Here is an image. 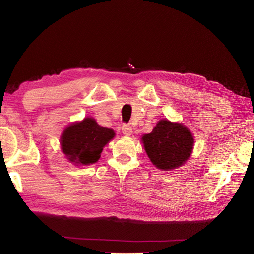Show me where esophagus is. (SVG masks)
<instances>
[{"instance_id":"obj_1","label":"esophagus","mask_w":254,"mask_h":254,"mask_svg":"<svg viewBox=\"0 0 254 254\" xmlns=\"http://www.w3.org/2000/svg\"><path fill=\"white\" fill-rule=\"evenodd\" d=\"M121 130H122V133H124L126 136H129V135H132V133H133V129H132V127H130L128 125H124L121 127Z\"/></svg>"}]
</instances>
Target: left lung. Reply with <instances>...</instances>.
I'll return each mask as SVG.
<instances>
[{"label": "left lung", "mask_w": 254, "mask_h": 254, "mask_svg": "<svg viewBox=\"0 0 254 254\" xmlns=\"http://www.w3.org/2000/svg\"><path fill=\"white\" fill-rule=\"evenodd\" d=\"M141 140L152 163L163 171L183 165L190 157L194 142L189 128L166 119L159 121L152 133L144 134Z\"/></svg>", "instance_id": "obj_1"}]
</instances>
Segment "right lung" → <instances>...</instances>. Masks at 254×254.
Returning <instances> with one entry per match:
<instances>
[{
	"instance_id": "right-lung-1",
	"label": "right lung",
	"mask_w": 254,
	"mask_h": 254,
	"mask_svg": "<svg viewBox=\"0 0 254 254\" xmlns=\"http://www.w3.org/2000/svg\"><path fill=\"white\" fill-rule=\"evenodd\" d=\"M114 136V130L87 117L65 127L61 137L62 151L71 163L90 165L98 161L103 147Z\"/></svg>"
}]
</instances>
